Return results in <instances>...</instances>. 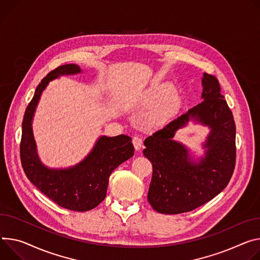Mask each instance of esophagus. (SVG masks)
<instances>
[{"label":"esophagus","mask_w":260,"mask_h":260,"mask_svg":"<svg viewBox=\"0 0 260 260\" xmlns=\"http://www.w3.org/2000/svg\"><path fill=\"white\" fill-rule=\"evenodd\" d=\"M133 144H134V147H135L136 150H140L141 147H142L143 141L140 137H134L133 138Z\"/></svg>","instance_id":"obj_1"}]
</instances>
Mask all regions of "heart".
Listing matches in <instances>:
<instances>
[{"mask_svg": "<svg viewBox=\"0 0 260 260\" xmlns=\"http://www.w3.org/2000/svg\"><path fill=\"white\" fill-rule=\"evenodd\" d=\"M140 101L142 105L151 107L147 114V122L152 127H161L169 123L182 107V96L169 82L150 86L141 94Z\"/></svg>", "mask_w": 260, "mask_h": 260, "instance_id": "b5f03b06", "label": "heart"}]
</instances>
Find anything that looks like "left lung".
Wrapping results in <instances>:
<instances>
[{"mask_svg":"<svg viewBox=\"0 0 260 260\" xmlns=\"http://www.w3.org/2000/svg\"><path fill=\"white\" fill-rule=\"evenodd\" d=\"M202 102L145 141L143 154L152 164L147 199L160 214L191 211L220 194L235 166V123L218 80L203 74ZM192 121L210 132L198 158L173 138Z\"/></svg>","mask_w":260,"mask_h":260,"instance_id":"1","label":"left lung"}]
</instances>
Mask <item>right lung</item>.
<instances>
[{"label": "right lung", "mask_w": 260, "mask_h": 260, "mask_svg": "<svg viewBox=\"0 0 260 260\" xmlns=\"http://www.w3.org/2000/svg\"><path fill=\"white\" fill-rule=\"evenodd\" d=\"M82 73L79 65L65 64L43 78L26 109L20 141L21 166L29 180L59 206L75 211L90 210L106 198L111 173L131 158L135 150L132 138L126 135L101 136L92 150L75 166L50 168L41 161L32 127L41 94L50 82Z\"/></svg>", "instance_id": "add662e5"}]
</instances>
